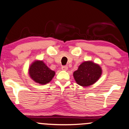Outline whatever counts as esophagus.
Returning a JSON list of instances; mask_svg holds the SVG:
<instances>
[{
    "instance_id": "obj_1",
    "label": "esophagus",
    "mask_w": 129,
    "mask_h": 129,
    "mask_svg": "<svg viewBox=\"0 0 129 129\" xmlns=\"http://www.w3.org/2000/svg\"><path fill=\"white\" fill-rule=\"evenodd\" d=\"M62 70H65V71L67 70H68V67L67 66H62Z\"/></svg>"
}]
</instances>
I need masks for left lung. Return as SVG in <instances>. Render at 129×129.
Here are the masks:
<instances>
[{"mask_svg": "<svg viewBox=\"0 0 129 129\" xmlns=\"http://www.w3.org/2000/svg\"><path fill=\"white\" fill-rule=\"evenodd\" d=\"M102 71L98 64L92 61L84 62L73 73V76L78 85L88 86L94 84L100 78Z\"/></svg>", "mask_w": 129, "mask_h": 129, "instance_id": "1", "label": "left lung"}]
</instances>
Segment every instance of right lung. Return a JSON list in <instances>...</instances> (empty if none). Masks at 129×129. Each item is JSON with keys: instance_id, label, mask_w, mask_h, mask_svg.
Wrapping results in <instances>:
<instances>
[{"instance_id": "add662e5", "label": "right lung", "mask_w": 129, "mask_h": 129, "mask_svg": "<svg viewBox=\"0 0 129 129\" xmlns=\"http://www.w3.org/2000/svg\"><path fill=\"white\" fill-rule=\"evenodd\" d=\"M31 78L37 83L44 85L51 81L55 72L49 69L43 61L36 60L30 66L29 70Z\"/></svg>"}]
</instances>
